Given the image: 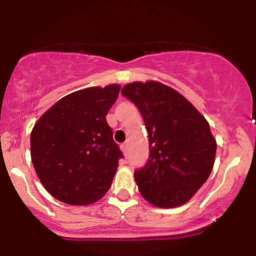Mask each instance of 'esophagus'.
Here are the masks:
<instances>
[{"label":"esophagus","mask_w":256,"mask_h":256,"mask_svg":"<svg viewBox=\"0 0 256 256\" xmlns=\"http://www.w3.org/2000/svg\"><path fill=\"white\" fill-rule=\"evenodd\" d=\"M128 143H124V144L120 146V149H122V152H124V155H128Z\"/></svg>","instance_id":"1"}]
</instances>
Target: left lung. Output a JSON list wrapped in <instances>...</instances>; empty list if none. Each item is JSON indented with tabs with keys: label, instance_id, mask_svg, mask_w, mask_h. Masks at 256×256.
Masks as SVG:
<instances>
[{
	"label": "left lung",
	"instance_id": "obj_1",
	"mask_svg": "<svg viewBox=\"0 0 256 256\" xmlns=\"http://www.w3.org/2000/svg\"><path fill=\"white\" fill-rule=\"evenodd\" d=\"M142 113L149 136V160L134 172L140 195L158 208L186 204L206 183L216 161L210 124L183 95L156 80L122 88Z\"/></svg>",
	"mask_w": 256,
	"mask_h": 256
}]
</instances>
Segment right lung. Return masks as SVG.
<instances>
[{"label": "right lung", "mask_w": 256, "mask_h": 256, "mask_svg": "<svg viewBox=\"0 0 256 256\" xmlns=\"http://www.w3.org/2000/svg\"><path fill=\"white\" fill-rule=\"evenodd\" d=\"M119 91V84L74 91L58 100L34 124L31 160L52 198L88 206L110 190L122 154L106 116Z\"/></svg>", "instance_id": "right-lung-1"}]
</instances>
